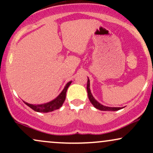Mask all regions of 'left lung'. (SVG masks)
Segmentation results:
<instances>
[{
  "label": "left lung",
  "instance_id": "8db88e82",
  "mask_svg": "<svg viewBox=\"0 0 153 153\" xmlns=\"http://www.w3.org/2000/svg\"><path fill=\"white\" fill-rule=\"evenodd\" d=\"M87 91H88V99L90 100L91 103L94 105L95 108H98V109L101 111H118L121 108H122L123 107H108L103 106V105L101 104V103L98 102L96 99H94L93 95L91 94V90H90V80H89L88 78V82H87Z\"/></svg>",
  "mask_w": 153,
  "mask_h": 153
}]
</instances>
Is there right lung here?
Returning a JSON list of instances; mask_svg holds the SVG:
<instances>
[{
    "label": "right lung",
    "mask_w": 153,
    "mask_h": 153,
    "mask_svg": "<svg viewBox=\"0 0 153 153\" xmlns=\"http://www.w3.org/2000/svg\"><path fill=\"white\" fill-rule=\"evenodd\" d=\"M72 81L68 82L66 84V85L65 86L64 89H63L62 92L60 93V94L57 96L56 99H54L52 101H50V102L43 103V104H37V105H34V104H30V103H28L24 101L25 103V104L27 105L28 106L30 107L31 108H32L33 110L37 112H42V113H47V112L53 111L58 109L62 106L63 103H64L66 97V92L68 90V87L70 86V85L71 84Z\"/></svg>",
    "instance_id": "1"
}]
</instances>
